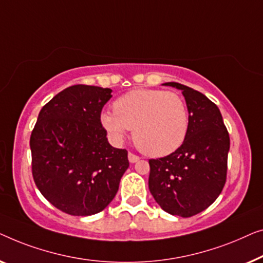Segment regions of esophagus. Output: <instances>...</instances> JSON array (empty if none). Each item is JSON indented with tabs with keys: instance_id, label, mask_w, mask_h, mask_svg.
Returning a JSON list of instances; mask_svg holds the SVG:
<instances>
[{
	"instance_id": "1",
	"label": "esophagus",
	"mask_w": 263,
	"mask_h": 263,
	"mask_svg": "<svg viewBox=\"0 0 263 263\" xmlns=\"http://www.w3.org/2000/svg\"><path fill=\"white\" fill-rule=\"evenodd\" d=\"M139 160H140L139 156H137V155L132 154V153H128V161H130L131 163H135V162L139 161Z\"/></svg>"
}]
</instances>
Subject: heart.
<instances>
[{
  "instance_id": "obj_1",
  "label": "heart",
  "mask_w": 263,
  "mask_h": 263,
  "mask_svg": "<svg viewBox=\"0 0 263 263\" xmlns=\"http://www.w3.org/2000/svg\"><path fill=\"white\" fill-rule=\"evenodd\" d=\"M114 113H103L101 123L116 140L133 130V142L143 154L162 157L182 145L190 128L186 102L177 93L136 89L114 102Z\"/></svg>"
}]
</instances>
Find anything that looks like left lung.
I'll list each match as a JSON object with an SVG mask.
<instances>
[{"mask_svg":"<svg viewBox=\"0 0 263 263\" xmlns=\"http://www.w3.org/2000/svg\"><path fill=\"white\" fill-rule=\"evenodd\" d=\"M190 113V128L179 149L149 160V190L158 205L173 216L202 212L223 191L230 137L216 103L200 91L176 82Z\"/></svg>","mask_w":263,"mask_h":263,"instance_id":"left-lung-1","label":"left lung"}]
</instances>
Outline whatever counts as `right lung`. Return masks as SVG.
Listing matches in <instances>:
<instances>
[{
    "mask_svg": "<svg viewBox=\"0 0 263 263\" xmlns=\"http://www.w3.org/2000/svg\"><path fill=\"white\" fill-rule=\"evenodd\" d=\"M112 89L76 84L40 110L29 146L32 175L46 200L71 216H91L116 197L128 168L126 149L107 140L101 110Z\"/></svg>",
    "mask_w": 263,
    "mask_h": 263,
    "instance_id": "1",
    "label": "right lung"
}]
</instances>
